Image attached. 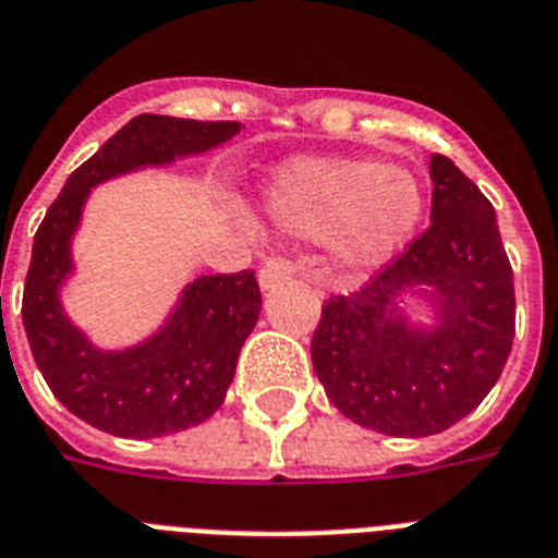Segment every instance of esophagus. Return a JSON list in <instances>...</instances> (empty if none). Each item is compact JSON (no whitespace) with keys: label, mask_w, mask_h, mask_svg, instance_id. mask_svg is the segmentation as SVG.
Instances as JSON below:
<instances>
[{"label":"esophagus","mask_w":558,"mask_h":558,"mask_svg":"<svg viewBox=\"0 0 558 558\" xmlns=\"http://www.w3.org/2000/svg\"><path fill=\"white\" fill-rule=\"evenodd\" d=\"M294 269H298V266H294L289 257H269V260L260 266V271H257V280H260V287L264 289H275L280 287V283H287L294 275Z\"/></svg>","instance_id":"1"}]
</instances>
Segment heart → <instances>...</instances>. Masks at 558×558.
Instances as JSON below:
<instances>
[{"label":"heart","instance_id":"heart-1","mask_svg":"<svg viewBox=\"0 0 558 558\" xmlns=\"http://www.w3.org/2000/svg\"><path fill=\"white\" fill-rule=\"evenodd\" d=\"M266 215L289 234H324L335 264L375 269L407 246L424 217V185L369 157L294 160L271 177Z\"/></svg>","mask_w":558,"mask_h":558}]
</instances>
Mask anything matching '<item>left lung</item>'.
<instances>
[{
  "label": "left lung",
  "instance_id": "8db88e82",
  "mask_svg": "<svg viewBox=\"0 0 558 558\" xmlns=\"http://www.w3.org/2000/svg\"><path fill=\"white\" fill-rule=\"evenodd\" d=\"M429 229L364 287L332 294L312 335L326 396L384 436H436L482 404L515 335L513 269L490 201L459 166L433 154ZM424 293L437 324L405 320L400 298Z\"/></svg>",
  "mask_w": 558,
  "mask_h": 558
}]
</instances>
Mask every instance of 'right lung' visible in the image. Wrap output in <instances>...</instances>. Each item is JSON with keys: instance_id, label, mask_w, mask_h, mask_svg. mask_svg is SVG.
<instances>
[{"instance_id": "add662e5", "label": "right lung", "mask_w": 558, "mask_h": 558, "mask_svg": "<svg viewBox=\"0 0 558 558\" xmlns=\"http://www.w3.org/2000/svg\"><path fill=\"white\" fill-rule=\"evenodd\" d=\"M240 122L140 114L68 177L36 229L22 294V324L39 373L62 407L120 438H160L197 427L223 404L238 355L260 318L255 271L201 275L169 320L129 350H99L62 312L59 287L74 269V238L94 185L166 166L232 140Z\"/></svg>"}]
</instances>
